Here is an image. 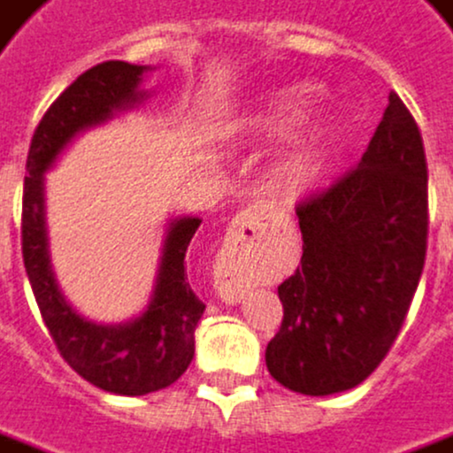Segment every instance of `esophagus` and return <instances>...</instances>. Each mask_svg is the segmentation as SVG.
<instances>
[{
	"label": "esophagus",
	"mask_w": 453,
	"mask_h": 453,
	"mask_svg": "<svg viewBox=\"0 0 453 453\" xmlns=\"http://www.w3.org/2000/svg\"><path fill=\"white\" fill-rule=\"evenodd\" d=\"M266 211L258 207H249L234 217L229 234H226V244L217 261V280H219L221 291L229 298L244 296L251 286L249 246H257L266 226Z\"/></svg>",
	"instance_id": "obj_1"
}]
</instances>
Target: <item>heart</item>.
I'll use <instances>...</instances> for the list:
<instances>
[{"mask_svg":"<svg viewBox=\"0 0 453 453\" xmlns=\"http://www.w3.org/2000/svg\"><path fill=\"white\" fill-rule=\"evenodd\" d=\"M318 96H320V88L316 83L283 86V88L273 90L268 96L264 108L249 123L257 127H268V130H286L303 118L305 111L318 101ZM330 137H333V133H330L327 123H316L313 127H308L303 135L293 142L288 155L280 160L279 170H276L280 182L286 187H293V189L313 182V177L326 160Z\"/></svg>","mask_w":453,"mask_h":453,"instance_id":"1","label":"heart"}]
</instances>
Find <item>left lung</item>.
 <instances>
[{"label":"left lung","mask_w":453,"mask_h":453,"mask_svg":"<svg viewBox=\"0 0 453 453\" xmlns=\"http://www.w3.org/2000/svg\"><path fill=\"white\" fill-rule=\"evenodd\" d=\"M303 257L279 286L283 323L266 367L283 388L326 397L357 388L392 348L426 254V157L389 93L360 165L296 207Z\"/></svg>","instance_id":"obj_1"}]
</instances>
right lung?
<instances>
[{
    "label": "right lung",
    "mask_w": 453,
    "mask_h": 453,
    "mask_svg": "<svg viewBox=\"0 0 453 453\" xmlns=\"http://www.w3.org/2000/svg\"><path fill=\"white\" fill-rule=\"evenodd\" d=\"M150 71L155 68L103 61L56 98L31 137L21 207L24 268L56 348L90 385L126 397L170 388L195 357V330L207 305L187 280L185 257L202 219L173 217L165 224L155 283L140 316L98 323L68 303L56 279L46 221V173L78 135L148 101L142 78Z\"/></svg>",
    "instance_id": "add662e5"
}]
</instances>
